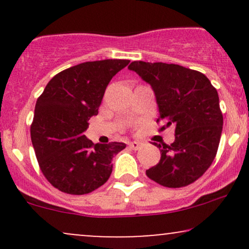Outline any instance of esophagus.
Returning a JSON list of instances; mask_svg holds the SVG:
<instances>
[{"instance_id": "esophagus-1", "label": "esophagus", "mask_w": 249, "mask_h": 249, "mask_svg": "<svg viewBox=\"0 0 249 249\" xmlns=\"http://www.w3.org/2000/svg\"><path fill=\"white\" fill-rule=\"evenodd\" d=\"M128 146H130L132 150H138L142 146V142H128Z\"/></svg>"}]
</instances>
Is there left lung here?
I'll return each instance as SVG.
<instances>
[{
	"label": "left lung",
	"mask_w": 249,
	"mask_h": 249,
	"mask_svg": "<svg viewBox=\"0 0 249 249\" xmlns=\"http://www.w3.org/2000/svg\"><path fill=\"white\" fill-rule=\"evenodd\" d=\"M128 69L152 88L159 108L157 122L176 126L172 144H156L160 160L146 176L165 187L192 184L211 166L219 147L224 118L218 91L204 73L178 64L136 61Z\"/></svg>",
	"instance_id": "8db88e82"
}]
</instances>
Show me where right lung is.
Wrapping results in <instances>:
<instances>
[{"label": "right lung", "mask_w": 249, "mask_h": 249, "mask_svg": "<svg viewBox=\"0 0 249 249\" xmlns=\"http://www.w3.org/2000/svg\"><path fill=\"white\" fill-rule=\"evenodd\" d=\"M128 59L85 62L51 78L38 97L30 134L43 174L64 193L87 194L112 172V158L124 142L93 144L85 137L112 77Z\"/></svg>", "instance_id": "1"}]
</instances>
